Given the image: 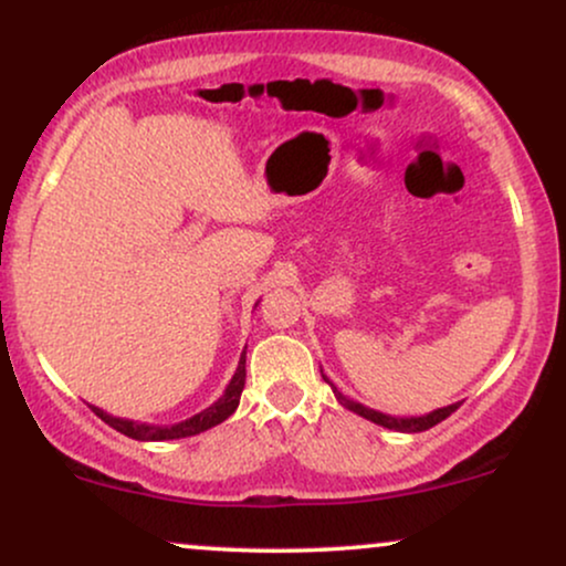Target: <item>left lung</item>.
<instances>
[{"mask_svg":"<svg viewBox=\"0 0 566 566\" xmlns=\"http://www.w3.org/2000/svg\"><path fill=\"white\" fill-rule=\"evenodd\" d=\"M322 378L329 382V378H327V375H324V373H322ZM329 386H333V382H329ZM333 394H335V399L340 401L343 407L350 409V412L361 415V418L373 420V423H378V426H382V428H391V431H401V433H420V431H428V428H433L437 423H441V420H444V418H450L454 409L460 407V401H458V405L439 407V409H433V412L420 415V418H391V415H382V412H378V409H369V407H365V405H359V401L348 399V396H343L340 391H337L335 386H333Z\"/></svg>","mask_w":566,"mask_h":566,"instance_id":"obj_1","label":"left lung"}]
</instances>
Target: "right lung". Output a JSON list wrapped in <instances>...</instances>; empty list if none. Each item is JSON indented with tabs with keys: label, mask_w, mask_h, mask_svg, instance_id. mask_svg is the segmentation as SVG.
<instances>
[{
	"label": "right lung",
	"mask_w": 566,
	"mask_h": 566,
	"mask_svg": "<svg viewBox=\"0 0 566 566\" xmlns=\"http://www.w3.org/2000/svg\"><path fill=\"white\" fill-rule=\"evenodd\" d=\"M244 361H247V350H242V356H239L237 373H233L231 382L226 386L223 396H220L216 405L201 409L199 415H193V418H188V420H180V423H175V426H154V423H138V420H127V418H114V415L103 412L101 407H93V412L103 420V423H108L119 433H125V437L138 439V441H170V439L197 437V433L207 431V428L223 423L226 418H231L233 409L239 407L244 378H247Z\"/></svg>",
	"instance_id": "obj_1"
}]
</instances>
